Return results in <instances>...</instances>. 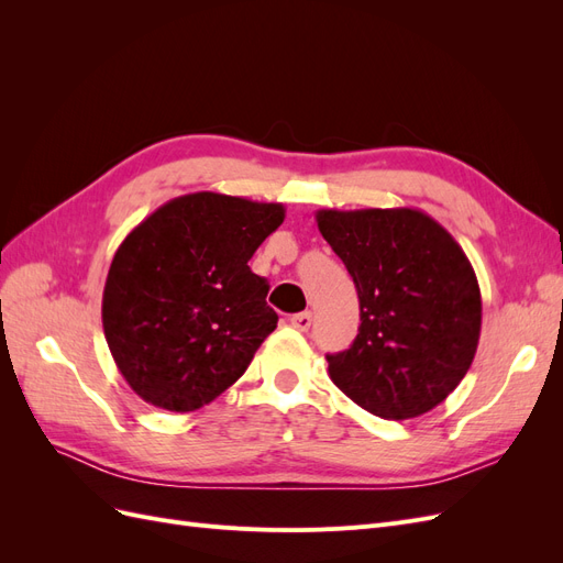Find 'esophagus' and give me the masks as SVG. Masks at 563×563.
I'll return each instance as SVG.
<instances>
[{"label":"esophagus","instance_id":"obj_1","mask_svg":"<svg viewBox=\"0 0 563 563\" xmlns=\"http://www.w3.org/2000/svg\"><path fill=\"white\" fill-rule=\"evenodd\" d=\"M291 327L294 329H298V331H308L310 329V323H312V314L310 312H298V314H294L291 319Z\"/></svg>","mask_w":563,"mask_h":563}]
</instances>
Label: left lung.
I'll return each instance as SVG.
<instances>
[{"mask_svg":"<svg viewBox=\"0 0 563 563\" xmlns=\"http://www.w3.org/2000/svg\"><path fill=\"white\" fill-rule=\"evenodd\" d=\"M345 263L362 327L327 354L333 385L385 420L432 411L465 378L479 345L482 291L465 251L420 209L317 211Z\"/></svg>","mask_w":563,"mask_h":563,"instance_id":"1","label":"left lung"}]
</instances>
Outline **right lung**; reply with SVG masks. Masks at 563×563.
Returning <instances> with one entry per match:
<instances>
[{
	"label": "right lung",
	"instance_id": "right-lung-1",
	"mask_svg": "<svg viewBox=\"0 0 563 563\" xmlns=\"http://www.w3.org/2000/svg\"><path fill=\"white\" fill-rule=\"evenodd\" d=\"M284 216V203L192 192L166 201L119 244L103 331L143 401L190 413L242 378L279 319L249 261Z\"/></svg>",
	"mask_w": 563,
	"mask_h": 563
}]
</instances>
